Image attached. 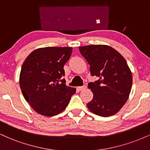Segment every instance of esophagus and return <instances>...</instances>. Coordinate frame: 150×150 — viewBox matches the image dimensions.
Listing matches in <instances>:
<instances>
[{
  "label": "esophagus",
  "instance_id": "obj_1",
  "mask_svg": "<svg viewBox=\"0 0 150 150\" xmlns=\"http://www.w3.org/2000/svg\"><path fill=\"white\" fill-rule=\"evenodd\" d=\"M77 89H78L79 91H82V90H84V89H87V86L86 85H83V86H81V87H77Z\"/></svg>",
  "mask_w": 150,
  "mask_h": 150
}]
</instances>
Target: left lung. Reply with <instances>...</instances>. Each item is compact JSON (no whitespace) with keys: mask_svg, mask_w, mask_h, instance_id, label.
I'll use <instances>...</instances> for the list:
<instances>
[{"mask_svg":"<svg viewBox=\"0 0 150 150\" xmlns=\"http://www.w3.org/2000/svg\"><path fill=\"white\" fill-rule=\"evenodd\" d=\"M79 50L90 65L92 76L99 77L88 84L94 96L87 108L102 117L116 114L128 100L131 91L132 76L126 61L107 45L80 46Z\"/></svg>","mask_w":150,"mask_h":150,"instance_id":"obj_1","label":"left lung"}]
</instances>
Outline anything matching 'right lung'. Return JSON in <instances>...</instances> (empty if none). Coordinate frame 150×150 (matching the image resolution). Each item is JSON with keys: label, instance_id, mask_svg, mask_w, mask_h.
<instances>
[{"label": "right lung", "instance_id": "right-lung-1", "mask_svg": "<svg viewBox=\"0 0 150 150\" xmlns=\"http://www.w3.org/2000/svg\"><path fill=\"white\" fill-rule=\"evenodd\" d=\"M72 47H44L32 51L22 65L20 86L25 100L39 114L53 116L66 108L76 89L65 85L63 69Z\"/></svg>", "mask_w": 150, "mask_h": 150}]
</instances>
